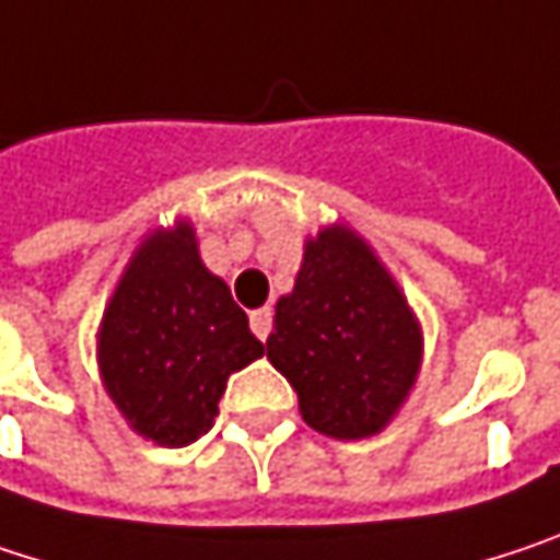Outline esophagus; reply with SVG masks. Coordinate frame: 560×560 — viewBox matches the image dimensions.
<instances>
[{
    "instance_id": "1",
    "label": "esophagus",
    "mask_w": 560,
    "mask_h": 560,
    "mask_svg": "<svg viewBox=\"0 0 560 560\" xmlns=\"http://www.w3.org/2000/svg\"><path fill=\"white\" fill-rule=\"evenodd\" d=\"M270 328H273V313L270 310H254L250 313V331H254V338L267 341Z\"/></svg>"
}]
</instances>
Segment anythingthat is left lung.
Returning a JSON list of instances; mask_svg holds the SVG:
<instances>
[{
	"label": "left lung",
	"instance_id": "obj_1",
	"mask_svg": "<svg viewBox=\"0 0 560 560\" xmlns=\"http://www.w3.org/2000/svg\"><path fill=\"white\" fill-rule=\"evenodd\" d=\"M267 358L300 393V412L331 439L381 432L416 384L422 338L402 293L361 238L325 229L277 303Z\"/></svg>",
	"mask_w": 560,
	"mask_h": 560
}]
</instances>
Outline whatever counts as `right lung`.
I'll use <instances>...</instances> for the list:
<instances>
[{"label": "right lung", "instance_id": "1", "mask_svg": "<svg viewBox=\"0 0 560 560\" xmlns=\"http://www.w3.org/2000/svg\"><path fill=\"white\" fill-rule=\"evenodd\" d=\"M260 354L247 315L202 267L186 222L135 254L100 331L108 396L135 432L167 448L212 429L229 374Z\"/></svg>", "mask_w": 560, "mask_h": 560}]
</instances>
